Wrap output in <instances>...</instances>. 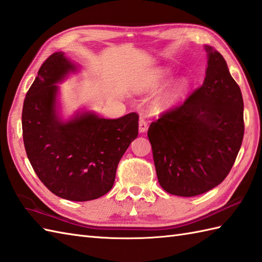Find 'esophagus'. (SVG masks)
<instances>
[{
	"instance_id": "esophagus-1",
	"label": "esophagus",
	"mask_w": 262,
	"mask_h": 262,
	"mask_svg": "<svg viewBox=\"0 0 262 262\" xmlns=\"http://www.w3.org/2000/svg\"><path fill=\"white\" fill-rule=\"evenodd\" d=\"M138 130H140V133H145L147 130V122L145 119L141 118L138 121Z\"/></svg>"
}]
</instances>
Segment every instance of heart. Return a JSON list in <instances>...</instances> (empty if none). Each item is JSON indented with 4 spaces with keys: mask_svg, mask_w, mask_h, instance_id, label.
Instances as JSON below:
<instances>
[{
    "mask_svg": "<svg viewBox=\"0 0 262 262\" xmlns=\"http://www.w3.org/2000/svg\"><path fill=\"white\" fill-rule=\"evenodd\" d=\"M170 71L169 70H160L157 74L153 75L149 79L145 85H143V90L145 91H157L160 88H162L166 81L170 79ZM189 86V81L186 77H180L178 79L171 88L166 91L159 100V104L161 108H169L172 104H174L178 100L180 99L183 93Z\"/></svg>",
    "mask_w": 262,
    "mask_h": 262,
    "instance_id": "heart-1",
    "label": "heart"
}]
</instances>
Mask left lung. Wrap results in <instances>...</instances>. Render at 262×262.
Here are the masks:
<instances>
[{
  "label": "left lung",
  "mask_w": 262,
  "mask_h": 262,
  "mask_svg": "<svg viewBox=\"0 0 262 262\" xmlns=\"http://www.w3.org/2000/svg\"><path fill=\"white\" fill-rule=\"evenodd\" d=\"M205 49L203 85L153 121L147 132L160 186L181 197L219 186L235 162L244 134L240 88L224 57L213 47Z\"/></svg>",
  "instance_id": "left-lung-1"
}]
</instances>
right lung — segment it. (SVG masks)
Here are the masks:
<instances>
[{"label": "right lung", "instance_id": "1", "mask_svg": "<svg viewBox=\"0 0 262 262\" xmlns=\"http://www.w3.org/2000/svg\"><path fill=\"white\" fill-rule=\"evenodd\" d=\"M77 70L63 52L43 62L26 94L22 134L27 157L43 185L60 198L88 202L113 188L119 161L138 135V116L107 119L79 110L64 120L57 84Z\"/></svg>", "mask_w": 262, "mask_h": 262}]
</instances>
